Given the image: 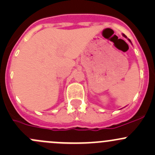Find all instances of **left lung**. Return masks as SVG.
I'll return each instance as SVG.
<instances>
[{
  "label": "left lung",
  "instance_id": "1",
  "mask_svg": "<svg viewBox=\"0 0 155 155\" xmlns=\"http://www.w3.org/2000/svg\"><path fill=\"white\" fill-rule=\"evenodd\" d=\"M123 36H124V37H126V36H125V35H124V34H123ZM129 41H130V43H131V41H130V40H129Z\"/></svg>",
  "mask_w": 155,
  "mask_h": 155
}]
</instances>
